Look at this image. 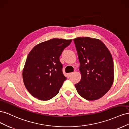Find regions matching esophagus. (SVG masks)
Listing matches in <instances>:
<instances>
[{
  "label": "esophagus",
  "instance_id": "1",
  "mask_svg": "<svg viewBox=\"0 0 129 129\" xmlns=\"http://www.w3.org/2000/svg\"><path fill=\"white\" fill-rule=\"evenodd\" d=\"M73 74H74L73 73H68V77H69L71 76L72 75H73Z\"/></svg>",
  "mask_w": 129,
  "mask_h": 129
}]
</instances>
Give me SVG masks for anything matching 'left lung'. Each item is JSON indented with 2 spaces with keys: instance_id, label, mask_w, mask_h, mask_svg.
I'll return each mask as SVG.
<instances>
[{
  "instance_id": "1",
  "label": "left lung",
  "mask_w": 129,
  "mask_h": 129,
  "mask_svg": "<svg viewBox=\"0 0 129 129\" xmlns=\"http://www.w3.org/2000/svg\"><path fill=\"white\" fill-rule=\"evenodd\" d=\"M80 63L81 81L75 86L79 94L89 101L101 98L114 82V62L103 43L89 37L74 39Z\"/></svg>"
}]
</instances>
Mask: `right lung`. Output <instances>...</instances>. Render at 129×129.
<instances>
[{
    "label": "right lung",
    "mask_w": 129,
    "mask_h": 129,
    "mask_svg": "<svg viewBox=\"0 0 129 129\" xmlns=\"http://www.w3.org/2000/svg\"><path fill=\"white\" fill-rule=\"evenodd\" d=\"M72 40L53 39L36 45L30 50L22 71L25 87L34 97L50 100L59 92L66 77L59 57Z\"/></svg>",
    "instance_id": "right-lung-1"
}]
</instances>
